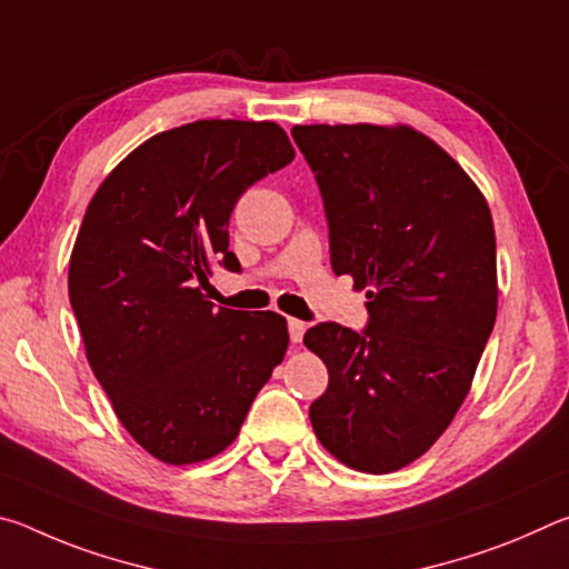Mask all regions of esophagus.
I'll use <instances>...</instances> for the list:
<instances>
[{"label": "esophagus", "instance_id": "obj_1", "mask_svg": "<svg viewBox=\"0 0 569 569\" xmlns=\"http://www.w3.org/2000/svg\"><path fill=\"white\" fill-rule=\"evenodd\" d=\"M303 333H306V323L303 321L288 319V336H291L293 343H301L303 341Z\"/></svg>", "mask_w": 569, "mask_h": 569}]
</instances>
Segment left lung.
Segmentation results:
<instances>
[{
  "label": "left lung",
  "instance_id": "8db88e82",
  "mask_svg": "<svg viewBox=\"0 0 569 569\" xmlns=\"http://www.w3.org/2000/svg\"><path fill=\"white\" fill-rule=\"evenodd\" d=\"M321 188L336 276L369 326L308 329L329 369L313 431L346 467L389 475L445 435L497 319V240L481 190L409 124H296Z\"/></svg>",
  "mask_w": 569,
  "mask_h": 569
}]
</instances>
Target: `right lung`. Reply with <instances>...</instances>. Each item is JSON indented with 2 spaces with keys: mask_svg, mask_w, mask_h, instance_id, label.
Returning <instances> with one entry per match:
<instances>
[{
  "mask_svg": "<svg viewBox=\"0 0 569 569\" xmlns=\"http://www.w3.org/2000/svg\"><path fill=\"white\" fill-rule=\"evenodd\" d=\"M296 158L276 122L198 120L134 148L94 192L70 256V303L92 373L130 437L196 465L238 437L288 349L283 316H248L203 288L238 271V198Z\"/></svg>",
  "mask_w": 569,
  "mask_h": 569,
  "instance_id": "add662e5",
  "label": "right lung"
}]
</instances>
